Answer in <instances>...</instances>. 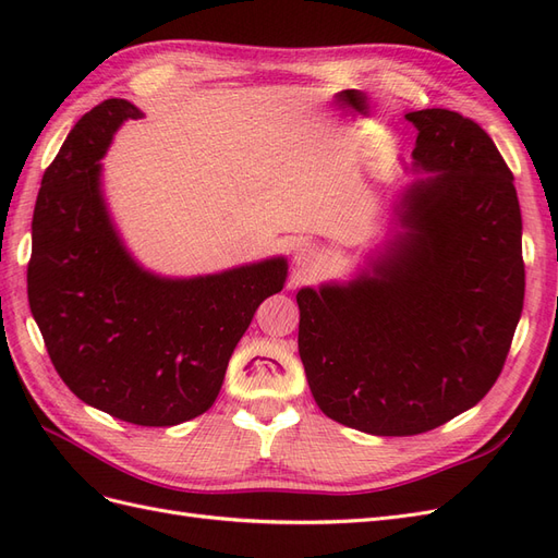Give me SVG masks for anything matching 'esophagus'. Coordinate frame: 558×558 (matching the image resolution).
I'll return each instance as SVG.
<instances>
[{
    "label": "esophagus",
    "instance_id": "obj_1",
    "mask_svg": "<svg viewBox=\"0 0 558 558\" xmlns=\"http://www.w3.org/2000/svg\"><path fill=\"white\" fill-rule=\"evenodd\" d=\"M293 260L300 272H312V269L318 267V251L312 242H300L293 251Z\"/></svg>",
    "mask_w": 558,
    "mask_h": 558
}]
</instances>
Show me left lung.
<instances>
[{"instance_id":"obj_1","label":"left lung","mask_w":558,"mask_h":558,"mask_svg":"<svg viewBox=\"0 0 558 558\" xmlns=\"http://www.w3.org/2000/svg\"><path fill=\"white\" fill-rule=\"evenodd\" d=\"M416 128L400 230L347 283L300 289L298 351L326 416L418 435L475 408L508 359L523 307L521 211L494 140L449 109Z\"/></svg>"}]
</instances>
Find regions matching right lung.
Listing matches in <instances>:
<instances>
[{
  "mask_svg": "<svg viewBox=\"0 0 558 558\" xmlns=\"http://www.w3.org/2000/svg\"><path fill=\"white\" fill-rule=\"evenodd\" d=\"M144 113L105 99L64 140L41 179L27 265L29 310L48 356L90 408L137 426L205 414L260 302L283 289V256L172 279L130 256L102 193L113 132Z\"/></svg>",
  "mask_w": 558,
  "mask_h": 558,
  "instance_id": "right-lung-1",
  "label": "right lung"
}]
</instances>
